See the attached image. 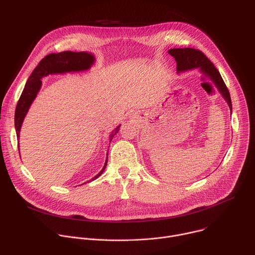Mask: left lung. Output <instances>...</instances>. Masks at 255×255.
<instances>
[{
  "mask_svg": "<svg viewBox=\"0 0 255 255\" xmlns=\"http://www.w3.org/2000/svg\"><path fill=\"white\" fill-rule=\"evenodd\" d=\"M168 53L174 57L176 61V71L181 72L189 69L199 68L202 74L212 81L215 87L220 92L222 97L227 102L230 111L232 112V103L229 91L215 65L208 59V57L198 49L194 48H172Z\"/></svg>",
  "mask_w": 255,
  "mask_h": 255,
  "instance_id": "obj_1",
  "label": "left lung"
}]
</instances>
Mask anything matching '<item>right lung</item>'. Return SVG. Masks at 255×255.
Segmentation results:
<instances>
[{"instance_id": "1", "label": "right lung", "mask_w": 255, "mask_h": 255, "mask_svg": "<svg viewBox=\"0 0 255 255\" xmlns=\"http://www.w3.org/2000/svg\"><path fill=\"white\" fill-rule=\"evenodd\" d=\"M95 62V56L92 53H88L86 51L82 52H72V51H63L59 53H50L46 55L38 65L35 67L30 75L25 88L20 96V99L16 106L15 111V129L17 138L19 140L20 137V130L23 123V120L29 110V108L34 101V99L37 96L42 82L41 79L48 75L53 74H64V72L70 71H83L89 69L93 63ZM120 126H118L110 135V142L112 138L118 133ZM18 149H19V143H18ZM20 150V149H19ZM108 155V154H107ZM108 162V157L106 158V162L102 170L94 176L90 181L98 178L103 171L105 170Z\"/></svg>"}]
</instances>
